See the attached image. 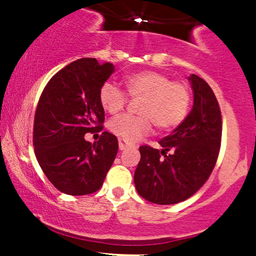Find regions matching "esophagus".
<instances>
[{
    "label": "esophagus",
    "mask_w": 256,
    "mask_h": 256,
    "mask_svg": "<svg viewBox=\"0 0 256 256\" xmlns=\"http://www.w3.org/2000/svg\"><path fill=\"white\" fill-rule=\"evenodd\" d=\"M118 142H119V149H120V150H125V149L128 146V143L126 142L125 140H122V138H119Z\"/></svg>",
    "instance_id": "esophagus-1"
}]
</instances>
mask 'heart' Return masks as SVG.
<instances>
[{
	"mask_svg": "<svg viewBox=\"0 0 256 256\" xmlns=\"http://www.w3.org/2000/svg\"><path fill=\"white\" fill-rule=\"evenodd\" d=\"M131 98H142L138 113L122 114L108 122V128L128 142H134L152 131V122L160 131H171L186 119L192 106V90L182 80L156 71H140L124 78ZM98 100L110 114L118 113L128 104V95L113 82L101 85Z\"/></svg>",
	"mask_w": 256,
	"mask_h": 256,
	"instance_id": "b5f03b06",
	"label": "heart"
}]
</instances>
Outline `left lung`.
Listing matches in <instances>:
<instances>
[{
  "instance_id": "obj_1",
  "label": "left lung",
  "mask_w": 256,
  "mask_h": 256,
  "mask_svg": "<svg viewBox=\"0 0 256 256\" xmlns=\"http://www.w3.org/2000/svg\"><path fill=\"white\" fill-rule=\"evenodd\" d=\"M194 106L186 119L160 140L161 150L140 146L134 172L138 194L156 204H174L192 198L210 178L222 143V112L207 82L189 77Z\"/></svg>"
}]
</instances>
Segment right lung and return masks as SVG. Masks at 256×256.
I'll use <instances>...</instances> for the list:
<instances>
[{
  "label": "right lung",
  "mask_w": 256,
  "mask_h": 256,
  "mask_svg": "<svg viewBox=\"0 0 256 256\" xmlns=\"http://www.w3.org/2000/svg\"><path fill=\"white\" fill-rule=\"evenodd\" d=\"M113 72L110 62L79 58L52 76L40 94L34 122V154L49 182L67 195L98 192L118 152V140L110 132H102L94 144L84 138L104 128L98 91Z\"/></svg>",
  "instance_id": "1"
}]
</instances>
